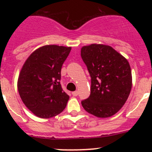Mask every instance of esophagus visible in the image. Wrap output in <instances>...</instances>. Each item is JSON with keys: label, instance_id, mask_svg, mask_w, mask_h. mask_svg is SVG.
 <instances>
[{"label": "esophagus", "instance_id": "1", "mask_svg": "<svg viewBox=\"0 0 152 152\" xmlns=\"http://www.w3.org/2000/svg\"><path fill=\"white\" fill-rule=\"evenodd\" d=\"M78 94H79V92H78V91L72 92V95H73V96H77Z\"/></svg>", "mask_w": 152, "mask_h": 152}]
</instances>
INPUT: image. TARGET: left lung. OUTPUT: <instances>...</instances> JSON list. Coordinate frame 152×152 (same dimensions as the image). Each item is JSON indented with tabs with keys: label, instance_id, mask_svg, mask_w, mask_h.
I'll return each mask as SVG.
<instances>
[{
	"label": "left lung",
	"instance_id": "8db88e82",
	"mask_svg": "<svg viewBox=\"0 0 152 152\" xmlns=\"http://www.w3.org/2000/svg\"><path fill=\"white\" fill-rule=\"evenodd\" d=\"M90 78V95L82 101L87 113L107 118L119 111L132 89L131 67L126 59L109 45L92 44L81 49Z\"/></svg>",
	"mask_w": 152,
	"mask_h": 152
}]
</instances>
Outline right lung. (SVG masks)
<instances>
[{
	"instance_id": "add662e5",
	"label": "right lung",
	"mask_w": 152,
	"mask_h": 152,
	"mask_svg": "<svg viewBox=\"0 0 152 152\" xmlns=\"http://www.w3.org/2000/svg\"><path fill=\"white\" fill-rule=\"evenodd\" d=\"M70 50L56 45L42 46L28 56L21 69L18 81L20 96L37 117H54L66 107L69 96L61 86V69Z\"/></svg>"
}]
</instances>
